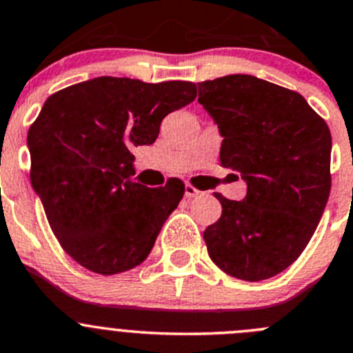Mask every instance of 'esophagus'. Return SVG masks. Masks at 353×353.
<instances>
[{
  "label": "esophagus",
  "mask_w": 353,
  "mask_h": 353,
  "mask_svg": "<svg viewBox=\"0 0 353 353\" xmlns=\"http://www.w3.org/2000/svg\"><path fill=\"white\" fill-rule=\"evenodd\" d=\"M184 195H186V199H195V196L202 195V192L196 190L195 186H192V184H186V186H184Z\"/></svg>",
  "instance_id": "esophagus-1"
}]
</instances>
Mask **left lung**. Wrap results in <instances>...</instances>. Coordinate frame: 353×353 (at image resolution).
<instances>
[{"label": "left lung", "mask_w": 353, "mask_h": 353, "mask_svg": "<svg viewBox=\"0 0 353 353\" xmlns=\"http://www.w3.org/2000/svg\"><path fill=\"white\" fill-rule=\"evenodd\" d=\"M221 132V165L240 172L245 199L216 193L221 217L203 232L210 259L258 282L284 272L310 242L331 192V132L303 95L251 74L199 83Z\"/></svg>", "instance_id": "left-lung-1"}]
</instances>
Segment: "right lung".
<instances>
[{
    "label": "right lung",
    "instance_id": "obj_1",
    "mask_svg": "<svg viewBox=\"0 0 353 353\" xmlns=\"http://www.w3.org/2000/svg\"><path fill=\"white\" fill-rule=\"evenodd\" d=\"M192 81L144 83L101 77L55 92L28 132L31 184L52 232L77 263L101 275L141 265L184 183H136V146L153 144L161 120L195 101Z\"/></svg>",
    "mask_w": 353,
    "mask_h": 353
}]
</instances>
